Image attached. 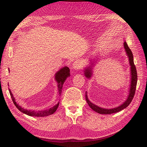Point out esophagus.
Wrapping results in <instances>:
<instances>
[{"label": "esophagus", "instance_id": "1", "mask_svg": "<svg viewBox=\"0 0 147 147\" xmlns=\"http://www.w3.org/2000/svg\"><path fill=\"white\" fill-rule=\"evenodd\" d=\"M82 67V64L81 61H80L79 60L75 61L73 64V68L75 69V70H78V69H81Z\"/></svg>", "mask_w": 147, "mask_h": 147}]
</instances>
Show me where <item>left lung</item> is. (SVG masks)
Masks as SVG:
<instances>
[{
    "label": "left lung",
    "instance_id": "1",
    "mask_svg": "<svg viewBox=\"0 0 147 147\" xmlns=\"http://www.w3.org/2000/svg\"><path fill=\"white\" fill-rule=\"evenodd\" d=\"M124 49H125L126 53L128 57L129 63H130V67H130L131 82H130V91H129V94L128 96V98L126 100V101L124 102V103H123V104H121V106L117 107V108H114L111 109H105V108H100V107H99L98 106L95 105V104L91 102L89 100V99L88 98V95H87V93H86V99L87 102L88 104V105L92 109H93V110H94V111H96V112H97L98 113L105 114V115H106V114H111V113H117L121 110H123V109L126 108V107H128L129 104L131 103V102L132 100V99L134 96V94H135L136 86H137V81H138V74H137L136 67L135 65H134L133 54L131 53V50L128 47L126 41L124 42ZM92 65H93V63H92ZM91 69H92V67L90 66L88 68L86 67L85 71H84V74H85V76L88 78H90L92 75Z\"/></svg>",
    "mask_w": 147,
    "mask_h": 147
}]
</instances>
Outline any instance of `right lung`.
I'll use <instances>...</instances> for the list:
<instances>
[{
    "instance_id": "right-lung-1",
    "label": "right lung",
    "mask_w": 147,
    "mask_h": 147,
    "mask_svg": "<svg viewBox=\"0 0 147 147\" xmlns=\"http://www.w3.org/2000/svg\"><path fill=\"white\" fill-rule=\"evenodd\" d=\"M69 76H70V70H69V68L67 67H64L61 68L60 70L57 72L55 74V80H56L57 82H58V92H59V95H61V93L62 91H61L62 87H63V84L65 82L67 78ZM9 91L12 99V101H13L15 106H16V108L18 109L20 111H21V112H23L24 114H26V115H28L29 116H34V117L48 116L53 114L56 111L57 108H58L59 102L57 104H56L54 106L52 107L51 108L46 109V110L34 111V110H30V109L28 110V109H24L16 102V99H15V98L13 97V94L11 93L10 89H9Z\"/></svg>"
}]
</instances>
